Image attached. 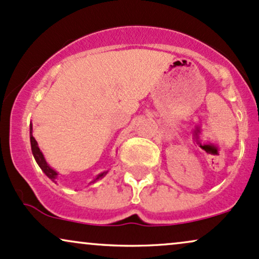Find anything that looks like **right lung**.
<instances>
[{"label":"right lung","mask_w":259,"mask_h":259,"mask_svg":"<svg viewBox=\"0 0 259 259\" xmlns=\"http://www.w3.org/2000/svg\"><path fill=\"white\" fill-rule=\"evenodd\" d=\"M31 130H32V127L30 126V133H31ZM30 142H31V150H32L33 157H35L36 162H37L38 166L41 167L42 171L46 173V176H47V177L50 179H52V181H54V179H56V177H57V172L54 171V169H52L51 167L47 165V162H46L44 155H42L41 151H39V148L37 147V142L35 141V138H33L32 135H30ZM104 175H105V172L102 173V175H99L98 177H97V179L103 177Z\"/></svg>","instance_id":"1"}]
</instances>
